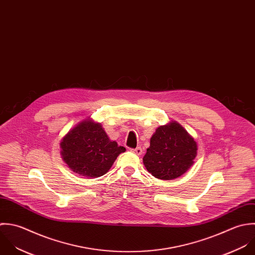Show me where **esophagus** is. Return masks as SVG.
Wrapping results in <instances>:
<instances>
[{
    "label": "esophagus",
    "instance_id": "obj_1",
    "mask_svg": "<svg viewBox=\"0 0 255 255\" xmlns=\"http://www.w3.org/2000/svg\"><path fill=\"white\" fill-rule=\"evenodd\" d=\"M130 151L133 152V153H135V154H137V155H141V154H142V148H141L140 146H138V147H136V148H131Z\"/></svg>",
    "mask_w": 255,
    "mask_h": 255
}]
</instances>
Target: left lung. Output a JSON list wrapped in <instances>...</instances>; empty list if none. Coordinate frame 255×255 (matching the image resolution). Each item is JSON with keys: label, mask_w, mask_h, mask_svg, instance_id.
<instances>
[{"label": "left lung", "mask_w": 255, "mask_h": 255, "mask_svg": "<svg viewBox=\"0 0 255 255\" xmlns=\"http://www.w3.org/2000/svg\"><path fill=\"white\" fill-rule=\"evenodd\" d=\"M197 143L176 122L161 126L150 138L143 164L152 176L172 180L183 175L193 164Z\"/></svg>", "instance_id": "obj_1"}]
</instances>
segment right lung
Wrapping results in <instances>:
<instances>
[{"mask_svg":"<svg viewBox=\"0 0 255 255\" xmlns=\"http://www.w3.org/2000/svg\"><path fill=\"white\" fill-rule=\"evenodd\" d=\"M61 155L70 169L86 177L106 174L122 152L124 146L111 141L100 124L84 121L71 129L61 140Z\"/></svg>","mask_w":255,"mask_h":255,"instance_id":"right-lung-1","label":"right lung"}]
</instances>
